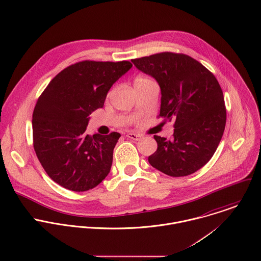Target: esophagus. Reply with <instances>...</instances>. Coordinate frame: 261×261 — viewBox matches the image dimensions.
Wrapping results in <instances>:
<instances>
[{"instance_id": "esophagus-1", "label": "esophagus", "mask_w": 261, "mask_h": 261, "mask_svg": "<svg viewBox=\"0 0 261 261\" xmlns=\"http://www.w3.org/2000/svg\"><path fill=\"white\" fill-rule=\"evenodd\" d=\"M126 137L130 138V139H133V140H139L141 138V135L139 134H135V133H128L126 135Z\"/></svg>"}]
</instances>
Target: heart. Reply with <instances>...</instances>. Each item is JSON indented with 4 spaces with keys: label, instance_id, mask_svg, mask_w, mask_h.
Listing matches in <instances>:
<instances>
[{
    "label": "heart",
    "instance_id": "1",
    "mask_svg": "<svg viewBox=\"0 0 261 261\" xmlns=\"http://www.w3.org/2000/svg\"><path fill=\"white\" fill-rule=\"evenodd\" d=\"M151 84H154V82H152L151 80H149L147 77L138 76L134 81V88H136V87H144V86H148V85H151Z\"/></svg>",
    "mask_w": 261,
    "mask_h": 261
}]
</instances>
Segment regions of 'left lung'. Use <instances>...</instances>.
Here are the masks:
<instances>
[{
	"label": "left lung",
	"mask_w": 261,
	"mask_h": 261,
	"mask_svg": "<svg viewBox=\"0 0 261 261\" xmlns=\"http://www.w3.org/2000/svg\"><path fill=\"white\" fill-rule=\"evenodd\" d=\"M131 61L156 80L159 117L174 121L171 140L154 135L157 150L148 157L149 163L174 177L196 172L214 155L225 130L226 108L217 79L182 53H156Z\"/></svg>",
	"instance_id": "1"
}]
</instances>
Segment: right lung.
I'll return each instance as SVG.
<instances>
[{
    "instance_id": "right-lung-1",
    "label": "right lung",
    "mask_w": 261,
    "mask_h": 261,
    "mask_svg": "<svg viewBox=\"0 0 261 261\" xmlns=\"http://www.w3.org/2000/svg\"><path fill=\"white\" fill-rule=\"evenodd\" d=\"M129 61L84 60L61 70L39 97L32 116L33 146L48 176L73 192L97 187L109 174L120 134H87L90 115L103 108Z\"/></svg>"
}]
</instances>
